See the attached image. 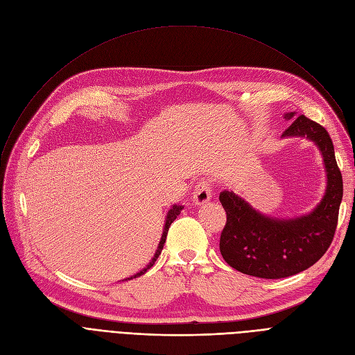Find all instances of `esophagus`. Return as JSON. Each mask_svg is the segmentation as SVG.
Wrapping results in <instances>:
<instances>
[{
	"label": "esophagus",
	"mask_w": 355,
	"mask_h": 355,
	"mask_svg": "<svg viewBox=\"0 0 355 355\" xmlns=\"http://www.w3.org/2000/svg\"><path fill=\"white\" fill-rule=\"evenodd\" d=\"M211 198V185L210 181L206 178H201L194 187L193 193V202L197 206H202V204L209 202Z\"/></svg>",
	"instance_id": "1"
}]
</instances>
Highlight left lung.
<instances>
[{
  "instance_id": "1",
  "label": "left lung",
  "mask_w": 355,
  "mask_h": 355,
  "mask_svg": "<svg viewBox=\"0 0 355 355\" xmlns=\"http://www.w3.org/2000/svg\"><path fill=\"white\" fill-rule=\"evenodd\" d=\"M282 138H306L324 159L327 189L322 200L308 214L279 218L260 213L233 191L220 193L227 221L220 236L223 259L236 270L263 279H281L300 273L324 256L334 239L343 200V175L335 161L334 144L327 129L295 112Z\"/></svg>"
}]
</instances>
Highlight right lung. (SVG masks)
<instances>
[{"instance_id":"right-lung-1","label":"right lung","mask_w":355,"mask_h":355,"mask_svg":"<svg viewBox=\"0 0 355 355\" xmlns=\"http://www.w3.org/2000/svg\"><path fill=\"white\" fill-rule=\"evenodd\" d=\"M184 209V206H181V204H173L171 206V209L168 210V213H166V217H165V225H164V232H162V236H161V240H159V243H158V248H157V250H155V253H154V257L151 259V262H149L142 270H139L138 273H135V275H132L130 277H126V279H123V281H130V279H134V277H138V276H141V275H144L146 270H149L151 269L153 266H154V263L157 262V259H158V256L161 254V250H162V248H164V243H165V239H166V233H168V229H170V226H171V223L177 218V216L181 213V210Z\"/></svg>"}]
</instances>
